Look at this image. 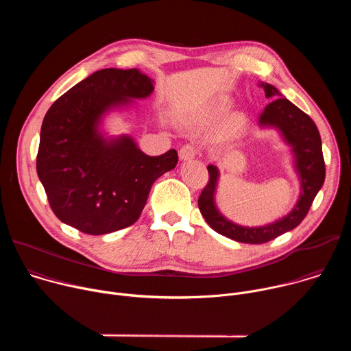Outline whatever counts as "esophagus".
I'll list each match as a JSON object with an SVG mask.
<instances>
[{
	"label": "esophagus",
	"instance_id": "obj_1",
	"mask_svg": "<svg viewBox=\"0 0 351 351\" xmlns=\"http://www.w3.org/2000/svg\"><path fill=\"white\" fill-rule=\"evenodd\" d=\"M195 156H197V149L191 144H186L179 149V158L182 161H190V160L195 158Z\"/></svg>",
	"mask_w": 351,
	"mask_h": 351
}]
</instances>
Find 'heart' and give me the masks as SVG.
Returning <instances> with one entry per match:
<instances>
[{"label":"heart","instance_id":"b5f03b06","mask_svg":"<svg viewBox=\"0 0 351 351\" xmlns=\"http://www.w3.org/2000/svg\"><path fill=\"white\" fill-rule=\"evenodd\" d=\"M225 108H226V104H221V106H219V107H218V110H219V111H223V110H225ZM233 122H234V123H237V122H240V117H239V115H236V117H234V118H233Z\"/></svg>","mask_w":351,"mask_h":351}]
</instances>
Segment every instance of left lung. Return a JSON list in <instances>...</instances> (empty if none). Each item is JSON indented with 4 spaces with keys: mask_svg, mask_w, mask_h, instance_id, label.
Listing matches in <instances>:
<instances>
[{
    "mask_svg": "<svg viewBox=\"0 0 351 351\" xmlns=\"http://www.w3.org/2000/svg\"><path fill=\"white\" fill-rule=\"evenodd\" d=\"M260 87L264 88L265 97L272 101L258 117V125L261 128H275L291 147L294 169L300 180L297 203L287 215L275 222L252 228L237 225L225 218L215 204L219 171L213 164L207 167L210 180L198 197L199 213L215 232L248 244L267 243L302 223L325 180L322 143L314 121L291 104L275 86L261 82Z\"/></svg>",
    "mask_w": 351,
    "mask_h": 351,
    "instance_id": "obj_1",
    "label": "left lung"
}]
</instances>
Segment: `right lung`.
<instances>
[{
  "instance_id": "1",
  "label": "right lung",
  "mask_w": 351,
  "mask_h": 351,
  "mask_svg": "<svg viewBox=\"0 0 351 351\" xmlns=\"http://www.w3.org/2000/svg\"><path fill=\"white\" fill-rule=\"evenodd\" d=\"M154 91L138 69H101L75 84L47 111L37 153V175L60 221L87 234L133 225L153 183L178 164L176 149L149 157L133 137H107L106 114Z\"/></svg>"
}]
</instances>
